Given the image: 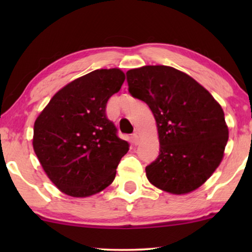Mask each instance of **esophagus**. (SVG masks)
I'll return each instance as SVG.
<instances>
[{
	"mask_svg": "<svg viewBox=\"0 0 252 252\" xmlns=\"http://www.w3.org/2000/svg\"><path fill=\"white\" fill-rule=\"evenodd\" d=\"M130 140H132L133 144H135V146H136V144H139V142H140V137L136 133H133L132 135H130Z\"/></svg>",
	"mask_w": 252,
	"mask_h": 252,
	"instance_id": "obj_1",
	"label": "esophagus"
}]
</instances>
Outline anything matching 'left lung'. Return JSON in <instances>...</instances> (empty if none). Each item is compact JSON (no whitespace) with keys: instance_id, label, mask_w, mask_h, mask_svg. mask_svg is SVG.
<instances>
[{"instance_id":"8db88e82","label":"left lung","mask_w":252,"mask_h":252,"mask_svg":"<svg viewBox=\"0 0 252 252\" xmlns=\"http://www.w3.org/2000/svg\"><path fill=\"white\" fill-rule=\"evenodd\" d=\"M126 75L129 94L147 103L157 124L159 155L146 167L148 180L171 194L197 189L219 166L228 141L221 106L174 67L148 65Z\"/></svg>"}]
</instances>
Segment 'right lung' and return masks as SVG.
Here are the masks:
<instances>
[{
    "instance_id": "1",
    "label": "right lung",
    "mask_w": 252,
    "mask_h": 252,
    "mask_svg": "<svg viewBox=\"0 0 252 252\" xmlns=\"http://www.w3.org/2000/svg\"><path fill=\"white\" fill-rule=\"evenodd\" d=\"M125 81L119 68L78 78L54 95L34 124L33 148L48 178L64 194L87 197L113 181L129 149L108 119V99Z\"/></svg>"
}]
</instances>
